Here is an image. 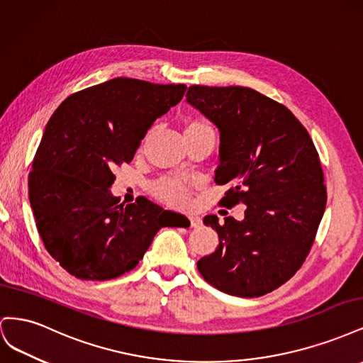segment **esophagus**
Returning <instances> with one entry per match:
<instances>
[{
    "mask_svg": "<svg viewBox=\"0 0 363 363\" xmlns=\"http://www.w3.org/2000/svg\"><path fill=\"white\" fill-rule=\"evenodd\" d=\"M189 224H191V227H200L201 225V218L195 216V215H189Z\"/></svg>",
    "mask_w": 363,
    "mask_h": 363,
    "instance_id": "1",
    "label": "esophagus"
}]
</instances>
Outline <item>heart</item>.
<instances>
[{
	"mask_svg": "<svg viewBox=\"0 0 363 363\" xmlns=\"http://www.w3.org/2000/svg\"><path fill=\"white\" fill-rule=\"evenodd\" d=\"M184 133H212L213 130L201 119H189L184 124ZM150 135V133H148ZM195 183L179 175H167L151 184V192L163 203L169 206H186L191 199Z\"/></svg>",
	"mask_w": 363,
	"mask_h": 363,
	"instance_id": "heart-1",
	"label": "heart"
}]
</instances>
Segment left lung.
Masks as SVG:
<instances>
[{
	"mask_svg": "<svg viewBox=\"0 0 363 363\" xmlns=\"http://www.w3.org/2000/svg\"><path fill=\"white\" fill-rule=\"evenodd\" d=\"M186 101L219 130L216 184L232 186L223 206L245 216L204 224L219 245L196 263L203 279L230 295H265L300 269L324 215L327 192L313 142L288 107L242 86H191Z\"/></svg>",
	"mask_w": 363,
	"mask_h": 363,
	"instance_id": "8db88e82",
	"label": "left lung"
}]
</instances>
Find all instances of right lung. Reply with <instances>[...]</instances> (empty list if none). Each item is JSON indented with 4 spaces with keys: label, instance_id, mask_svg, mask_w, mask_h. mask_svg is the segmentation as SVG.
<instances>
[{
    "label": "right lung",
    "instance_id": "obj_1",
    "mask_svg": "<svg viewBox=\"0 0 363 363\" xmlns=\"http://www.w3.org/2000/svg\"><path fill=\"white\" fill-rule=\"evenodd\" d=\"M184 84L118 79L69 95L43 131L28 175V196L43 245L82 280L133 269L162 227L184 216L147 199L119 204L108 191L155 121L180 103Z\"/></svg>",
    "mask_w": 363,
    "mask_h": 363
}]
</instances>
